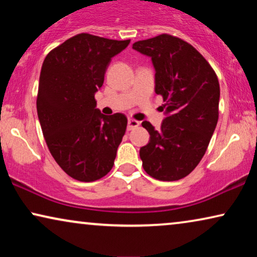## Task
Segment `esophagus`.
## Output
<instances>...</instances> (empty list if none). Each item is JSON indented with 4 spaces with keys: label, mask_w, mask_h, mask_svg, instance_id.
Returning a JSON list of instances; mask_svg holds the SVG:
<instances>
[{
    "label": "esophagus",
    "mask_w": 257,
    "mask_h": 257,
    "mask_svg": "<svg viewBox=\"0 0 257 257\" xmlns=\"http://www.w3.org/2000/svg\"><path fill=\"white\" fill-rule=\"evenodd\" d=\"M139 126V121L136 120V119H128V124H127V130H133Z\"/></svg>",
    "instance_id": "34e87169"
}]
</instances>
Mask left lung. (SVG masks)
Here are the masks:
<instances>
[{
	"mask_svg": "<svg viewBox=\"0 0 257 257\" xmlns=\"http://www.w3.org/2000/svg\"><path fill=\"white\" fill-rule=\"evenodd\" d=\"M133 49L152 58L156 93L163 97L167 114L159 131L142 122L150 133L139 152L143 167L157 180H180L201 161L216 127L217 76L193 45L172 35L138 41Z\"/></svg>",
	"mask_w": 257,
	"mask_h": 257,
	"instance_id": "1",
	"label": "left lung"
}]
</instances>
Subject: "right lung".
<instances>
[{"label":"right lung","mask_w":257,"mask_h":257,"mask_svg":"<svg viewBox=\"0 0 257 257\" xmlns=\"http://www.w3.org/2000/svg\"><path fill=\"white\" fill-rule=\"evenodd\" d=\"M128 44L78 34L52 49L42 65L36 101L42 132L56 163L78 181H96L113 167L127 118L100 113L94 93L111 58Z\"/></svg>","instance_id":"obj_1"}]
</instances>
